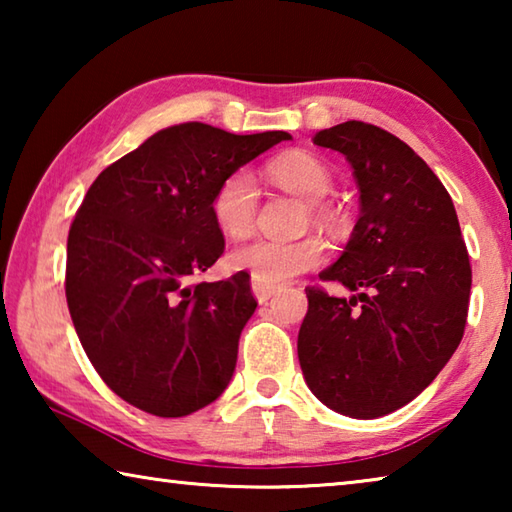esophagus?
Here are the masks:
<instances>
[{
    "instance_id": "1",
    "label": "esophagus",
    "mask_w": 512,
    "mask_h": 512,
    "mask_svg": "<svg viewBox=\"0 0 512 512\" xmlns=\"http://www.w3.org/2000/svg\"><path fill=\"white\" fill-rule=\"evenodd\" d=\"M277 289H280V287H277V284H266V282L253 280V293H255L257 302H268V300L275 296Z\"/></svg>"
}]
</instances>
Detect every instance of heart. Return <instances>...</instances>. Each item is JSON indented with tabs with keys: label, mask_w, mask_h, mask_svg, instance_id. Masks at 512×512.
<instances>
[{
	"label": "heart",
	"mask_w": 512,
	"mask_h": 512,
	"mask_svg": "<svg viewBox=\"0 0 512 512\" xmlns=\"http://www.w3.org/2000/svg\"><path fill=\"white\" fill-rule=\"evenodd\" d=\"M268 178L284 192L302 198L311 207V219L329 223L332 214L320 201L332 189V176L316 158L309 155H289L268 164ZM257 183L246 169L232 171L221 180L212 196V216L228 237H246L255 225L257 216ZM327 248L323 239L314 235L296 241L250 239L230 253V266L248 273L253 280L280 284L300 273H307L325 262Z\"/></svg>",
	"instance_id": "b5f03b06"
}]
</instances>
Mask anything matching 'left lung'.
Returning <instances> with one entry per match:
<instances>
[{
	"instance_id": "8db88e82",
	"label": "left lung",
	"mask_w": 512,
	"mask_h": 512,
	"mask_svg": "<svg viewBox=\"0 0 512 512\" xmlns=\"http://www.w3.org/2000/svg\"><path fill=\"white\" fill-rule=\"evenodd\" d=\"M314 144L350 162L361 214L343 255L318 275L354 296L305 289L300 368L332 411L381 418L415 400L461 343L470 257L452 196L400 137L345 121Z\"/></svg>"
}]
</instances>
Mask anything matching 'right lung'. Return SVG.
<instances>
[{
  "label": "right lung",
  "instance_id": "1",
  "mask_svg": "<svg viewBox=\"0 0 512 512\" xmlns=\"http://www.w3.org/2000/svg\"><path fill=\"white\" fill-rule=\"evenodd\" d=\"M284 140L187 121L99 173L67 237L65 296L94 370L121 400L160 418L212 404L255 314L250 275L198 282L223 255L212 196L225 176Z\"/></svg>",
  "mask_w": 512,
  "mask_h": 512
}]
</instances>
